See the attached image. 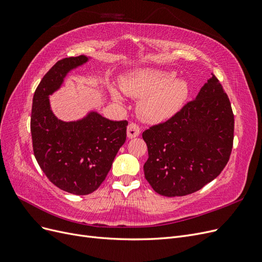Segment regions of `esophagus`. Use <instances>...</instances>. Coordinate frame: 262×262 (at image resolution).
Listing matches in <instances>:
<instances>
[{
	"label": "esophagus",
	"instance_id": "34e87169",
	"mask_svg": "<svg viewBox=\"0 0 262 262\" xmlns=\"http://www.w3.org/2000/svg\"><path fill=\"white\" fill-rule=\"evenodd\" d=\"M140 132H141L140 126L137 123H130L128 125V128H126V136H128L129 139H133V138L139 137Z\"/></svg>",
	"mask_w": 262,
	"mask_h": 262
}]
</instances>
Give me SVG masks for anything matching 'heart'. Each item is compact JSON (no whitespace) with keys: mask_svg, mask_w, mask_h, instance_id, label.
<instances>
[{"mask_svg":"<svg viewBox=\"0 0 262 262\" xmlns=\"http://www.w3.org/2000/svg\"><path fill=\"white\" fill-rule=\"evenodd\" d=\"M122 91L133 98H142L138 106L140 117L147 122H161L175 115L185 104L189 85L170 71L141 69L122 77ZM112 99L121 104L123 97L115 86H109Z\"/></svg>","mask_w":262,"mask_h":262,"instance_id":"b5f03b06","label":"heart"}]
</instances>
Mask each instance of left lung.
I'll return each mask as SVG.
<instances>
[{"label": "left lung", "mask_w": 262, "mask_h": 262, "mask_svg": "<svg viewBox=\"0 0 262 262\" xmlns=\"http://www.w3.org/2000/svg\"><path fill=\"white\" fill-rule=\"evenodd\" d=\"M142 138L148 150L144 175L158 194L187 195L215 179L229 160L234 139L231 102L215 75L194 100Z\"/></svg>", "instance_id": "1"}]
</instances>
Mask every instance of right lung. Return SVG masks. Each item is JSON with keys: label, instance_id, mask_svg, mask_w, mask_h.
I'll list each match as a JSON object with an SVG mask.
<instances>
[{"label": "right lung", "instance_id": "1", "mask_svg": "<svg viewBox=\"0 0 262 262\" xmlns=\"http://www.w3.org/2000/svg\"><path fill=\"white\" fill-rule=\"evenodd\" d=\"M86 55L58 61L39 83L33 98L30 131L36 160L45 175L63 191L85 195L105 180L125 142L128 122L113 121L91 110L74 121H63L51 109L49 96L61 89Z\"/></svg>", "mask_w": 262, "mask_h": 262}]
</instances>
